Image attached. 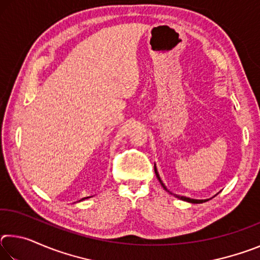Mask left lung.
I'll return each mask as SVG.
<instances>
[{"mask_svg":"<svg viewBox=\"0 0 260 260\" xmlns=\"http://www.w3.org/2000/svg\"><path fill=\"white\" fill-rule=\"evenodd\" d=\"M155 173H156V177L158 178V180H159V182H160V184H161V186H162V188H164L165 190H167L166 187H165V184L162 183V181H161L160 178H159V175H158L157 169H156V165H155ZM167 191L170 192V190H167ZM170 193H172V192H170ZM173 195H174L175 197H178V199H180V200H182V201H186V202H189V203H193V204H200V203H204V202L209 201V200H192V199H189V197H184V196H179V195H175V193H173Z\"/></svg>","mask_w":260,"mask_h":260,"instance_id":"8db88e82","label":"left lung"}]
</instances>
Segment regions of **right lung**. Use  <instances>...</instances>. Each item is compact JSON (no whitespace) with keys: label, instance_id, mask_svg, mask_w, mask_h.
<instances>
[{"label":"right lung","instance_id":"obj_1","mask_svg":"<svg viewBox=\"0 0 260 260\" xmlns=\"http://www.w3.org/2000/svg\"><path fill=\"white\" fill-rule=\"evenodd\" d=\"M85 199H86V197H85ZM85 199H82V200H85ZM81 201V200H80Z\"/></svg>","mask_w":260,"mask_h":260}]
</instances>
